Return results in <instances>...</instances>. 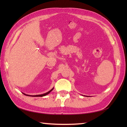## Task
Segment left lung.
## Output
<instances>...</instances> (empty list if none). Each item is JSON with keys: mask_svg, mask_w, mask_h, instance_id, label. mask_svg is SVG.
I'll use <instances>...</instances> for the list:
<instances>
[{"mask_svg": "<svg viewBox=\"0 0 127 127\" xmlns=\"http://www.w3.org/2000/svg\"><path fill=\"white\" fill-rule=\"evenodd\" d=\"M84 96H85V95H84ZM87 96V97H88V96Z\"/></svg>", "mask_w": 127, "mask_h": 127, "instance_id": "8db88e82", "label": "left lung"}]
</instances>
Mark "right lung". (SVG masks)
Returning <instances> with one entry per match:
<instances>
[{"instance_id": "right-lung-1", "label": "right lung", "mask_w": 127, "mask_h": 127, "mask_svg": "<svg viewBox=\"0 0 127 127\" xmlns=\"http://www.w3.org/2000/svg\"><path fill=\"white\" fill-rule=\"evenodd\" d=\"M53 88H54V87H53L52 89L50 90V91H49V92H47V93H44V94H40V95H28V94H25V93H23V94H24L25 95H26V96H32V97H42V96H45V95H48V94H49L50 93V92L53 90Z\"/></svg>"}]
</instances>
